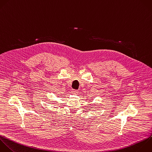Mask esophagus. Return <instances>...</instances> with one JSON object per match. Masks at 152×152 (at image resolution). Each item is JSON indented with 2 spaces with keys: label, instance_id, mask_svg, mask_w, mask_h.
I'll return each mask as SVG.
<instances>
[{
  "label": "esophagus",
  "instance_id": "esophagus-1",
  "mask_svg": "<svg viewBox=\"0 0 152 152\" xmlns=\"http://www.w3.org/2000/svg\"><path fill=\"white\" fill-rule=\"evenodd\" d=\"M72 93L74 94H77L78 93V91L77 90H72Z\"/></svg>",
  "mask_w": 152,
  "mask_h": 152
}]
</instances>
